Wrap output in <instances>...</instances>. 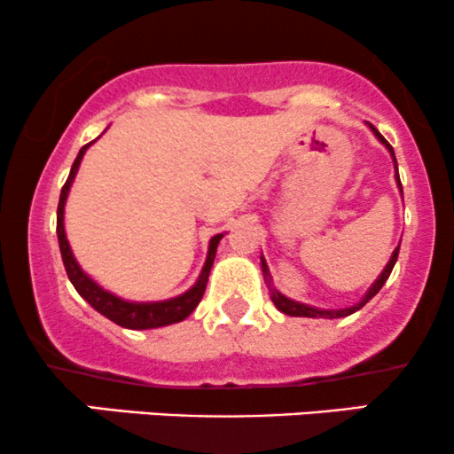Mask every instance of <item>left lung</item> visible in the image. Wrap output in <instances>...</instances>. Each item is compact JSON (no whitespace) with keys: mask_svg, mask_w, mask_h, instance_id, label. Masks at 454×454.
<instances>
[{"mask_svg":"<svg viewBox=\"0 0 454 454\" xmlns=\"http://www.w3.org/2000/svg\"><path fill=\"white\" fill-rule=\"evenodd\" d=\"M371 129H372V133H375L377 137H380V142L381 144H386L387 146V151H390V154L392 157H395V151H392V146L390 144H387V139L381 136L380 131H377L375 127H372L371 124ZM395 168H396V159H395ZM396 183H398V187H401V181H398V170H396ZM403 189V187H401ZM396 258H398V247L395 252H392V258H390V262H387L386 265V269H383L381 271V276L377 278V282L372 284L371 286V291L366 293L364 295V300H362L360 303H356V306H351V308H345V310H318V308H312V306H306V303H300V301H293V300H288V297H284L282 293H278L276 288H271V300H273V303H276V308L278 310H282L284 315H288V317H310V318H340V317H348V315H353V312L356 310H360L362 306H366L368 301L372 300V297L377 295V293L381 291V286L383 284H386V280L387 278H390V273H392V269H395V262H396ZM262 271H265V276H267V262H265V258H262Z\"/></svg>","mask_w":454,"mask_h":454,"instance_id":"1","label":"left lung"}]
</instances>
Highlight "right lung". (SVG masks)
<instances>
[{"instance_id":"right-lung-1","label":"right lung","mask_w":454,"mask_h":454,"mask_svg":"<svg viewBox=\"0 0 454 454\" xmlns=\"http://www.w3.org/2000/svg\"><path fill=\"white\" fill-rule=\"evenodd\" d=\"M92 144V142H90ZM90 144L82 148L74 159L71 174H68L67 183H64L62 193H59V202H58V241H59V252H62V261H64V269H67L68 280L73 282V286L77 288L79 295L86 300L90 306L94 308L97 312H101L103 317H107L109 321H114L116 325L127 327V330H153V327H163V325H172V323L183 321L196 310V306L200 303L204 288H207V280L208 273H211L213 261H215V252H217V243L222 235H215L208 243V256L207 262H204V269L198 278V282L189 288L187 293L183 295L174 297V300L168 301H157V303H131L124 301L121 297L112 295V293L103 291L97 282L90 280L86 273L82 271V267L77 265L74 261L71 246H68L67 235H64V202H67L68 189L73 185V178L77 174L79 163H82L83 153L88 151Z\"/></svg>"}]
</instances>
